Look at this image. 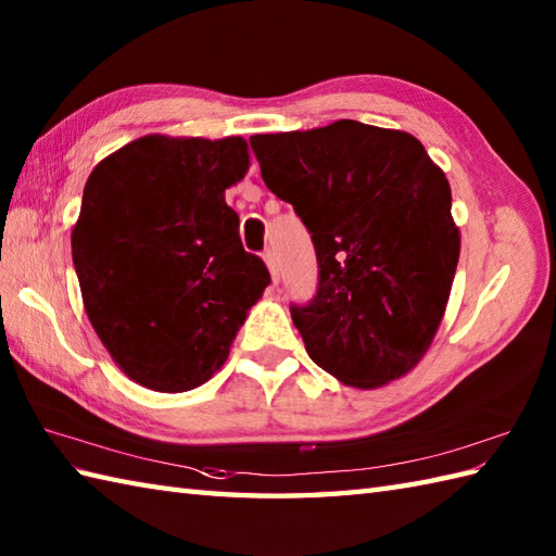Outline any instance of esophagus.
Returning a JSON list of instances; mask_svg holds the SVG:
<instances>
[{
	"label": "esophagus",
	"mask_w": 556,
	"mask_h": 556,
	"mask_svg": "<svg viewBox=\"0 0 556 556\" xmlns=\"http://www.w3.org/2000/svg\"><path fill=\"white\" fill-rule=\"evenodd\" d=\"M263 260H265V265H267V269H269L271 281H279V267H277V257H275V253H271V251H265V253H263Z\"/></svg>",
	"instance_id": "34e87169"
}]
</instances>
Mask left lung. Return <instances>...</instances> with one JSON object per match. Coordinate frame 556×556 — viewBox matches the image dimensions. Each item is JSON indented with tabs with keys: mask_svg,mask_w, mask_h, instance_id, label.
Returning a JSON list of instances; mask_svg holds the SVG:
<instances>
[{
	"mask_svg": "<svg viewBox=\"0 0 556 556\" xmlns=\"http://www.w3.org/2000/svg\"><path fill=\"white\" fill-rule=\"evenodd\" d=\"M251 148L315 245L317 291L291 305L308 356L361 389L416 368L458 265L444 172L418 138L353 119L251 136Z\"/></svg>",
	"mask_w": 556,
	"mask_h": 556,
	"instance_id": "obj_1",
	"label": "left lung"
}]
</instances>
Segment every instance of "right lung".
I'll return each instance as SVG.
<instances>
[{"label":"right lung","instance_id":"add662e5","mask_svg":"<svg viewBox=\"0 0 556 556\" xmlns=\"http://www.w3.org/2000/svg\"><path fill=\"white\" fill-rule=\"evenodd\" d=\"M245 172L239 136H146L88 176L74 267L92 327L138 384L186 392L207 382L269 285L224 200Z\"/></svg>","mask_w":556,"mask_h":556}]
</instances>
